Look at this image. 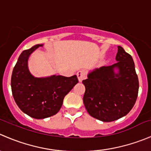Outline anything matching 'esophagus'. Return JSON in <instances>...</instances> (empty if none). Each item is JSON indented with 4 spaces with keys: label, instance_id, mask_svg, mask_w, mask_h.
<instances>
[{
    "label": "esophagus",
    "instance_id": "34e87169",
    "mask_svg": "<svg viewBox=\"0 0 151 151\" xmlns=\"http://www.w3.org/2000/svg\"><path fill=\"white\" fill-rule=\"evenodd\" d=\"M77 77H78L79 81L82 82L85 78L86 72H85V71H84V70H80V71L77 72Z\"/></svg>",
    "mask_w": 151,
    "mask_h": 151
}]
</instances>
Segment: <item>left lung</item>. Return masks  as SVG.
Instances as JSON below:
<instances>
[{"instance_id":"8db88e82","label":"left lung","mask_w":151,"mask_h":151,"mask_svg":"<svg viewBox=\"0 0 151 151\" xmlns=\"http://www.w3.org/2000/svg\"><path fill=\"white\" fill-rule=\"evenodd\" d=\"M118 49L117 63L93 70L83 81L85 108L91 116L103 122L116 121L127 115L138 96L139 80L133 58L122 47Z\"/></svg>"}]
</instances>
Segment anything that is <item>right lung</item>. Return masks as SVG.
Masks as SVG:
<instances>
[{"mask_svg": "<svg viewBox=\"0 0 151 151\" xmlns=\"http://www.w3.org/2000/svg\"><path fill=\"white\" fill-rule=\"evenodd\" d=\"M42 46L36 45L21 53L14 67L11 80L16 104L24 113L36 119H44L58 113L65 96L79 82L77 75L33 77L28 70V58L35 50Z\"/></svg>", "mask_w": 151, "mask_h": 151, "instance_id": "add662e5", "label": "right lung"}]
</instances>
